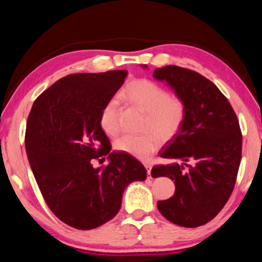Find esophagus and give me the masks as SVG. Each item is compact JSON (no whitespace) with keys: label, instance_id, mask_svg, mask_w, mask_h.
Wrapping results in <instances>:
<instances>
[{"label":"esophagus","instance_id":"esophagus-1","mask_svg":"<svg viewBox=\"0 0 262 262\" xmlns=\"http://www.w3.org/2000/svg\"><path fill=\"white\" fill-rule=\"evenodd\" d=\"M144 166H145V168H147L148 176H149V178H150V174H151V165H150V164H144Z\"/></svg>","mask_w":262,"mask_h":262}]
</instances>
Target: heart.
<instances>
[{"mask_svg":"<svg viewBox=\"0 0 262 262\" xmlns=\"http://www.w3.org/2000/svg\"><path fill=\"white\" fill-rule=\"evenodd\" d=\"M119 98L147 113L143 130L155 132L162 140L172 139L185 122L187 108L184 99L170 95L165 88L151 79H133L122 89ZM99 125L106 135L114 137L119 134L120 120L117 99H111L105 104L100 112ZM158 137L152 133L140 136L123 135L114 142V148L144 161L161 145Z\"/></svg>","mask_w":262,"mask_h":262,"instance_id":"b5f03b06","label":"heart"}]
</instances>
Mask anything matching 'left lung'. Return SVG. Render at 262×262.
<instances>
[{
    "label": "left lung",
    "mask_w": 262,
    "mask_h": 262,
    "mask_svg": "<svg viewBox=\"0 0 262 262\" xmlns=\"http://www.w3.org/2000/svg\"><path fill=\"white\" fill-rule=\"evenodd\" d=\"M152 76L166 82L187 108L181 129L161 150V157L183 163L151 170L154 178L168 177L176 185L173 196L157 202L158 210L180 227H200L222 210L236 184L242 159L239 121L227 97L199 73L166 66Z\"/></svg>",
    "instance_id": "8db88e82"
}]
</instances>
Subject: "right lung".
Masks as SVG:
<instances>
[{"label": "right lung", "instance_id": "1", "mask_svg": "<svg viewBox=\"0 0 262 262\" xmlns=\"http://www.w3.org/2000/svg\"><path fill=\"white\" fill-rule=\"evenodd\" d=\"M127 70L72 74L35 99L25 148L33 176L53 214L78 230L98 228L120 210L122 194L147 170L126 152H111L100 112L125 82ZM109 158L103 168L96 159Z\"/></svg>", "mask_w": 262, "mask_h": 262}]
</instances>
